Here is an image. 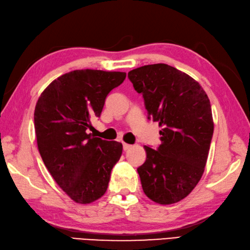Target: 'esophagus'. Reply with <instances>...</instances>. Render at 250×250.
<instances>
[{"label":"esophagus","mask_w":250,"mask_h":250,"mask_svg":"<svg viewBox=\"0 0 250 250\" xmlns=\"http://www.w3.org/2000/svg\"><path fill=\"white\" fill-rule=\"evenodd\" d=\"M122 145H124V149H125V151H128V149L131 147V145L128 144V143H124Z\"/></svg>","instance_id":"34e87169"}]
</instances>
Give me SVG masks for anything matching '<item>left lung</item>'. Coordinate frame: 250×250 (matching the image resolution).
Masks as SVG:
<instances>
[{"mask_svg": "<svg viewBox=\"0 0 250 250\" xmlns=\"http://www.w3.org/2000/svg\"><path fill=\"white\" fill-rule=\"evenodd\" d=\"M128 78L147 119L162 128L158 147L144 146L146 160L138 168L143 191L156 203H176L203 175L214 129L210 101L196 80L164 63L138 67Z\"/></svg>", "mask_w": 250, "mask_h": 250, "instance_id": "1", "label": "left lung"}]
</instances>
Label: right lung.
<instances>
[{"label":"right lung","instance_id":"obj_1","mask_svg":"<svg viewBox=\"0 0 250 250\" xmlns=\"http://www.w3.org/2000/svg\"><path fill=\"white\" fill-rule=\"evenodd\" d=\"M125 72L75 70L50 83L35 108L40 155L60 188L76 203L104 196L122 144L87 133L105 99L125 79Z\"/></svg>","mask_w":250,"mask_h":250}]
</instances>
